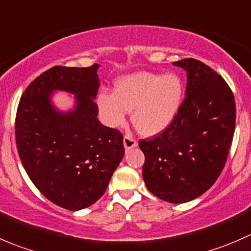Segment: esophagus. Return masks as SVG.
Wrapping results in <instances>:
<instances>
[{"mask_svg":"<svg viewBox=\"0 0 251 251\" xmlns=\"http://www.w3.org/2000/svg\"><path fill=\"white\" fill-rule=\"evenodd\" d=\"M123 144H125L126 150H130V149L138 146V141H136L131 135H126L125 139H123Z\"/></svg>","mask_w":251,"mask_h":251,"instance_id":"esophagus-1","label":"esophagus"}]
</instances>
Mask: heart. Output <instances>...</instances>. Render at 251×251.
Returning a JSON list of instances; mask_svg holds the SVG:
<instances>
[{
  "instance_id": "1",
  "label": "heart",
  "mask_w": 251,
  "mask_h": 251,
  "mask_svg": "<svg viewBox=\"0 0 251 251\" xmlns=\"http://www.w3.org/2000/svg\"><path fill=\"white\" fill-rule=\"evenodd\" d=\"M184 98V84L176 73L135 72L118 78L113 94L101 93L98 106L102 122L117 128L131 111V123L146 136L162 133L172 125Z\"/></svg>"
}]
</instances>
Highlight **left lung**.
<instances>
[{"mask_svg":"<svg viewBox=\"0 0 251 251\" xmlns=\"http://www.w3.org/2000/svg\"><path fill=\"white\" fill-rule=\"evenodd\" d=\"M187 72L182 107L157 136L140 140L143 178L163 201L182 204L212 187L222 172L235 129V101L225 79L194 58L173 62Z\"/></svg>","mask_w":251,"mask_h":251,"instance_id":"8db88e82","label":"left lung"}]
</instances>
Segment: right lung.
Wrapping results in <instances>:
<instances>
[{"mask_svg": "<svg viewBox=\"0 0 251 251\" xmlns=\"http://www.w3.org/2000/svg\"><path fill=\"white\" fill-rule=\"evenodd\" d=\"M99 67H52L31 81L17 110V149L29 178L50 201L71 211L102 197L125 156L122 133L98 120ZM56 90L76 95L73 110L51 105Z\"/></svg>", "mask_w": 251, "mask_h": 251, "instance_id": "add662e5", "label": "right lung"}]
</instances>
